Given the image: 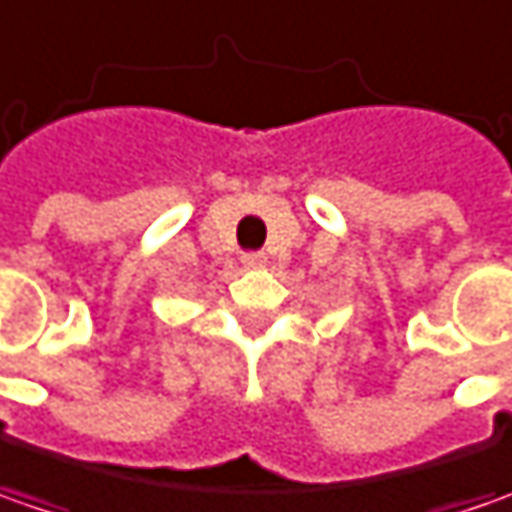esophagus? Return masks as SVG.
Instances as JSON below:
<instances>
[{
  "label": "esophagus",
  "instance_id": "1",
  "mask_svg": "<svg viewBox=\"0 0 512 512\" xmlns=\"http://www.w3.org/2000/svg\"><path fill=\"white\" fill-rule=\"evenodd\" d=\"M240 263H243L246 269H263V266H266V255H263V252H246V255L240 257Z\"/></svg>",
  "mask_w": 512,
  "mask_h": 512
}]
</instances>
